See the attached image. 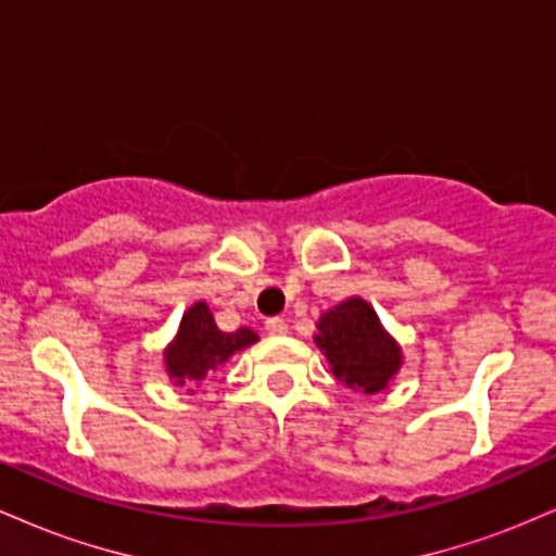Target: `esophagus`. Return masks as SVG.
<instances>
[{"mask_svg": "<svg viewBox=\"0 0 556 556\" xmlns=\"http://www.w3.org/2000/svg\"><path fill=\"white\" fill-rule=\"evenodd\" d=\"M266 331H269V334H274V337L287 334V324H285V318H279V316L266 318Z\"/></svg>", "mask_w": 556, "mask_h": 556, "instance_id": "34e87169", "label": "esophagus"}]
</instances>
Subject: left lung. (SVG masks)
I'll list each match as a JSON object with an SVG mask.
<instances>
[{
	"mask_svg": "<svg viewBox=\"0 0 556 556\" xmlns=\"http://www.w3.org/2000/svg\"><path fill=\"white\" fill-rule=\"evenodd\" d=\"M318 350L344 387L376 394L389 387L402 366L400 344L387 334L379 316L363 298H348L316 324Z\"/></svg>",
	"mask_w": 556,
	"mask_h": 556,
	"instance_id": "8db88e82",
	"label": "left lung"
}]
</instances>
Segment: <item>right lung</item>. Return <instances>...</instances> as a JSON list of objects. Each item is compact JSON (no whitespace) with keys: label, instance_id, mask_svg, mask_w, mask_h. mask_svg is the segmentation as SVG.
<instances>
[{"label":"right lung","instance_id":"right-lung-1","mask_svg":"<svg viewBox=\"0 0 556 556\" xmlns=\"http://www.w3.org/2000/svg\"><path fill=\"white\" fill-rule=\"evenodd\" d=\"M256 340V331L245 327L238 331H222L216 327L208 305L198 300L185 311L177 337L164 350V366L175 384H195V381L206 379L208 371H216V366L229 361V355L245 350Z\"/></svg>","mask_w":556,"mask_h":556}]
</instances>
